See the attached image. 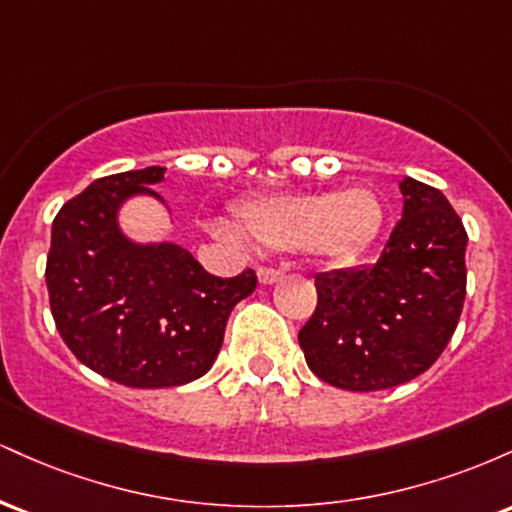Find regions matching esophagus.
<instances>
[{"mask_svg": "<svg viewBox=\"0 0 512 512\" xmlns=\"http://www.w3.org/2000/svg\"><path fill=\"white\" fill-rule=\"evenodd\" d=\"M281 274L279 269H269V267H260L257 269V279H260V284L262 286H272V284H276V281L281 279Z\"/></svg>", "mask_w": 512, "mask_h": 512, "instance_id": "1", "label": "esophagus"}]
</instances>
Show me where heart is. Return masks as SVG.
Returning <instances> with one entry per match:
<instances>
[{
  "mask_svg": "<svg viewBox=\"0 0 512 512\" xmlns=\"http://www.w3.org/2000/svg\"><path fill=\"white\" fill-rule=\"evenodd\" d=\"M238 228L221 223L216 231L233 243L269 250H303L322 262L344 264L361 255L383 226V204L368 187L342 192H279L243 202Z\"/></svg>",
  "mask_w": 512,
  "mask_h": 512,
  "instance_id": "b5f03b06",
  "label": "heart"
}]
</instances>
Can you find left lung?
I'll list each match as a JSON object with an SVG mask.
<instances>
[{
  "mask_svg": "<svg viewBox=\"0 0 512 512\" xmlns=\"http://www.w3.org/2000/svg\"><path fill=\"white\" fill-rule=\"evenodd\" d=\"M402 219L375 264L320 274L298 332L305 363L339 390L409 383L436 363L460 322L467 231L436 187L399 180Z\"/></svg>",
  "mask_w": 512,
  "mask_h": 512,
  "instance_id": "8db88e82",
  "label": "left lung"
}]
</instances>
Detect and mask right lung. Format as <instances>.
<instances>
[{
    "label": "right lung",
    "instance_id": "obj_1",
    "mask_svg": "<svg viewBox=\"0 0 512 512\" xmlns=\"http://www.w3.org/2000/svg\"><path fill=\"white\" fill-rule=\"evenodd\" d=\"M166 168L108 175L52 221L45 281L57 332L84 366L127 387H175L214 366L231 310L257 286L252 269L209 274L178 243H139L120 226L129 199L163 202Z\"/></svg>",
    "mask_w": 512,
    "mask_h": 512
}]
</instances>
